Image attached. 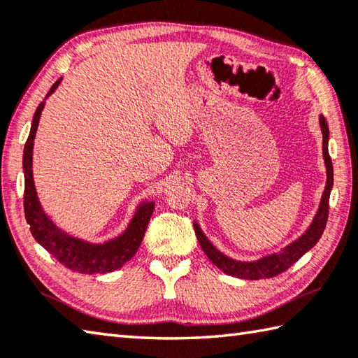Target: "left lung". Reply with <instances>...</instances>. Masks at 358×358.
<instances>
[{"label": "left lung", "mask_w": 358, "mask_h": 358, "mask_svg": "<svg viewBox=\"0 0 358 358\" xmlns=\"http://www.w3.org/2000/svg\"><path fill=\"white\" fill-rule=\"evenodd\" d=\"M320 127H321V133H323V158L326 164L327 181H326L323 197H321L320 208L313 217L310 227L307 228V231L303 236L298 237V239L295 242H292L290 245H287V247L279 251V253L264 256L262 259H257V261H253V262H242L220 253V251L208 241V237L203 234V231L197 225V222H194V229H195V234H197L200 247L203 248V251H205V255L209 257V261H211L217 268H220L223 273H227L229 276L250 279V281L273 278V276H278L279 273L285 271L287 268H290L298 259L303 257L307 251L313 248L315 243L320 241V237L323 236V231L327 223L329 197H331V191L334 185V167L327 150L329 127H327L326 117L323 115L320 116Z\"/></svg>", "instance_id": "obj_1"}]
</instances>
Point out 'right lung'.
<instances>
[{
  "mask_svg": "<svg viewBox=\"0 0 358 358\" xmlns=\"http://www.w3.org/2000/svg\"><path fill=\"white\" fill-rule=\"evenodd\" d=\"M62 79L54 83L46 94L51 96L55 88L59 87ZM45 101L41 102L32 119L31 131L24 144L23 153V171H24V215L26 222L29 225L34 239L37 241L41 247L49 251L60 264L65 265L69 270L77 273H87V275H94V273H110L130 261L135 256L143 242L147 225H149L150 215L155 209V203L145 201L139 205L135 215L130 222V225L124 233L116 237L113 241L105 243H90L85 241L76 239V237L66 234L52 223V220L45 214L35 191L34 177H32V150H34V139L37 133L40 115L43 111Z\"/></svg>",
  "mask_w": 358,
  "mask_h": 358,
  "instance_id": "1",
  "label": "right lung"
}]
</instances>
